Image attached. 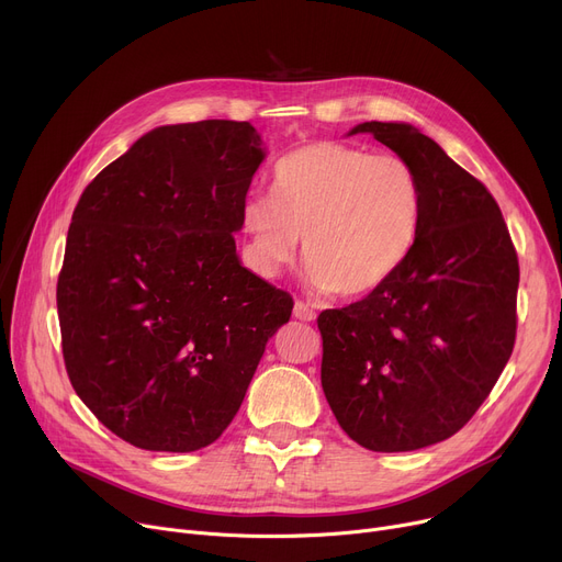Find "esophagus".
I'll use <instances>...</instances> for the list:
<instances>
[{
  "mask_svg": "<svg viewBox=\"0 0 562 562\" xmlns=\"http://www.w3.org/2000/svg\"><path fill=\"white\" fill-rule=\"evenodd\" d=\"M293 316H296L299 321H314L316 318V312L303 303V301H296V305H293Z\"/></svg>",
  "mask_w": 562,
  "mask_h": 562,
  "instance_id": "obj_1",
  "label": "esophagus"
}]
</instances>
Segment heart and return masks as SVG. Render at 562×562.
<instances>
[{
  "label": "heart",
  "mask_w": 562,
  "mask_h": 562,
  "mask_svg": "<svg viewBox=\"0 0 562 562\" xmlns=\"http://www.w3.org/2000/svg\"><path fill=\"white\" fill-rule=\"evenodd\" d=\"M273 198L250 195L241 225L250 255L273 273L299 250L314 282L337 296L385 284L415 248L424 216L417 170L398 155L321 140L284 157Z\"/></svg>",
  "instance_id": "b5f03b06"
}]
</instances>
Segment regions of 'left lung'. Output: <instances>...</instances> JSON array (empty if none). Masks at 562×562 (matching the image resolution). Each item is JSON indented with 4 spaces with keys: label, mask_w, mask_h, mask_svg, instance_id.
Segmentation results:
<instances>
[{
    "label": "left lung",
    "mask_w": 562,
    "mask_h": 562,
    "mask_svg": "<svg viewBox=\"0 0 562 562\" xmlns=\"http://www.w3.org/2000/svg\"><path fill=\"white\" fill-rule=\"evenodd\" d=\"M417 170L419 239L367 299L321 312V385L344 432L380 453L456 435L490 396L517 335L519 261L492 193L405 123H362Z\"/></svg>",
    "instance_id": "obj_1"
}]
</instances>
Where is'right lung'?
<instances>
[{"label": "right lung", "mask_w": 562, "mask_h": 562, "mask_svg": "<svg viewBox=\"0 0 562 562\" xmlns=\"http://www.w3.org/2000/svg\"><path fill=\"white\" fill-rule=\"evenodd\" d=\"M263 147L250 123L140 136L88 184L56 284L66 371L145 451L210 447L239 412L293 299L250 273L232 232Z\"/></svg>", "instance_id": "obj_1"}]
</instances>
